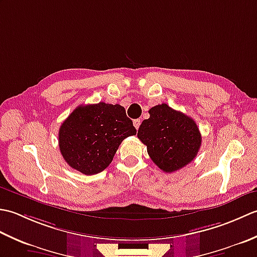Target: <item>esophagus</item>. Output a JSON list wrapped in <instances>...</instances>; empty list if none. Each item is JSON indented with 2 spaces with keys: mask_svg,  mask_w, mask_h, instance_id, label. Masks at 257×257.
<instances>
[{
  "mask_svg": "<svg viewBox=\"0 0 257 257\" xmlns=\"http://www.w3.org/2000/svg\"><path fill=\"white\" fill-rule=\"evenodd\" d=\"M140 123H141L140 119H135V120H134V125H135L136 129H138V128L140 127Z\"/></svg>",
  "mask_w": 257,
  "mask_h": 257,
  "instance_id": "obj_1",
  "label": "esophagus"
}]
</instances>
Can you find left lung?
Returning <instances> with one entry per match:
<instances>
[{
    "mask_svg": "<svg viewBox=\"0 0 257 257\" xmlns=\"http://www.w3.org/2000/svg\"><path fill=\"white\" fill-rule=\"evenodd\" d=\"M138 130V138L156 165L165 172L185 167L198 155L201 134L195 121L167 103L152 107Z\"/></svg>",
    "mask_w": 257,
    "mask_h": 257,
    "instance_id": "obj_1",
    "label": "left lung"
}]
</instances>
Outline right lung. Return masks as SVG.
I'll use <instances>...</instances> for the list:
<instances>
[{"label": "right lung", "mask_w": 257, "mask_h": 257, "mask_svg": "<svg viewBox=\"0 0 257 257\" xmlns=\"http://www.w3.org/2000/svg\"><path fill=\"white\" fill-rule=\"evenodd\" d=\"M136 134L122 106L99 102L69 114L59 128L58 145L69 167L91 176L105 170L122 140Z\"/></svg>", "instance_id": "right-lung-1"}]
</instances>
